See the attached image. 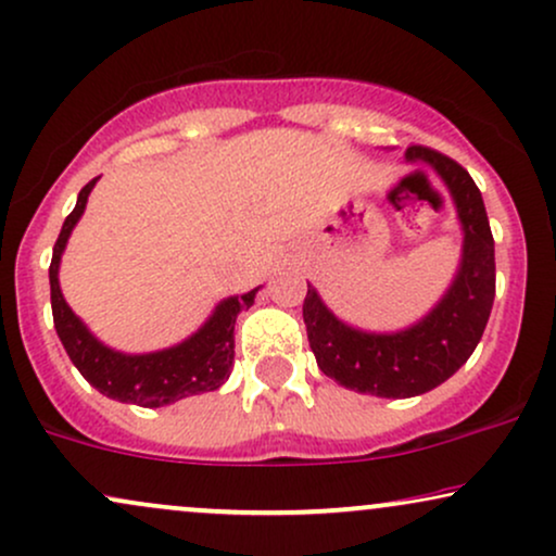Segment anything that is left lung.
<instances>
[{
  "mask_svg": "<svg viewBox=\"0 0 556 556\" xmlns=\"http://www.w3.org/2000/svg\"><path fill=\"white\" fill-rule=\"evenodd\" d=\"M406 160L430 165L456 204L464 245L445 295L409 329L388 333L344 324L313 285L303 303L307 342L320 372L350 391L380 399L422 396L445 383L477 350L494 303V238L473 178L430 147H409Z\"/></svg>",
  "mask_w": 556,
  "mask_h": 556,
  "instance_id": "8db88e82",
  "label": "left lung"
}]
</instances>
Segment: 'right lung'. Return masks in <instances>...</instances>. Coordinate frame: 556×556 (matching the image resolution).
<instances>
[{
	"label": "right lung",
	"instance_id": "right-lung-1",
	"mask_svg": "<svg viewBox=\"0 0 556 556\" xmlns=\"http://www.w3.org/2000/svg\"><path fill=\"white\" fill-rule=\"evenodd\" d=\"M98 178L79 191L75 210L64 219L62 232H59L56 245L49 266L51 282V311L53 326H56L59 339H62L66 354L83 372V378L92 388H98L103 396L122 404H137L147 409L176 404L186 396H199V393L217 391L219 386L230 378L232 357H236V318L240 311H249L256 298V290L245 295L225 298L223 303L212 311L199 331L189 339L168 350L147 352V354H126L105 346L87 326L75 316L59 287V264L66 249L72 230L83 217L87 197Z\"/></svg>",
	"mask_w": 556,
	"mask_h": 556
}]
</instances>
